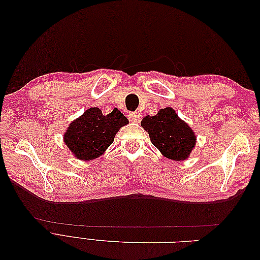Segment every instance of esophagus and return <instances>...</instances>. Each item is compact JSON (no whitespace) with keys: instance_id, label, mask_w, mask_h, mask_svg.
I'll use <instances>...</instances> for the list:
<instances>
[{"instance_id":"esophagus-1","label":"esophagus","mask_w":260,"mask_h":260,"mask_svg":"<svg viewBox=\"0 0 260 260\" xmlns=\"http://www.w3.org/2000/svg\"><path fill=\"white\" fill-rule=\"evenodd\" d=\"M128 117H129V120L131 122H139V120H140V115L138 113H130L128 115Z\"/></svg>"}]
</instances>
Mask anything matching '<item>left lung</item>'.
<instances>
[{
    "mask_svg": "<svg viewBox=\"0 0 260 260\" xmlns=\"http://www.w3.org/2000/svg\"><path fill=\"white\" fill-rule=\"evenodd\" d=\"M141 127L148 133L153 145L168 159H187L196 144L195 132L171 107L159 109L155 116H145Z\"/></svg>",
    "mask_w": 260,
    "mask_h": 260,
    "instance_id": "1",
    "label": "left lung"
}]
</instances>
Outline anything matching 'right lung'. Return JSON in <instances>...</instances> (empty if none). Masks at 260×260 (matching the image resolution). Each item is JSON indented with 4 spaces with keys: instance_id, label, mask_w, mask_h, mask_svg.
Masks as SVG:
<instances>
[{
    "instance_id": "1",
    "label": "right lung",
    "mask_w": 260,
    "mask_h": 260,
    "mask_svg": "<svg viewBox=\"0 0 260 260\" xmlns=\"http://www.w3.org/2000/svg\"><path fill=\"white\" fill-rule=\"evenodd\" d=\"M128 123L119 109L103 115L99 107H91L69 123L62 139L76 158L88 161L103 155L116 133Z\"/></svg>"
}]
</instances>
